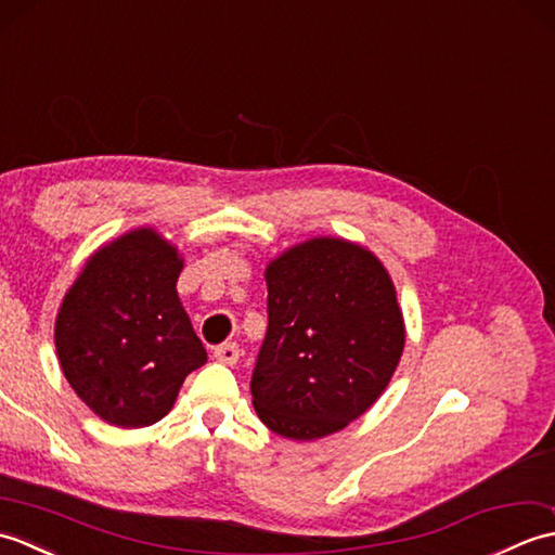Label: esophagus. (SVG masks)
Returning <instances> with one entry per match:
<instances>
[{"instance_id":"obj_1","label":"esophagus","mask_w":555,"mask_h":555,"mask_svg":"<svg viewBox=\"0 0 555 555\" xmlns=\"http://www.w3.org/2000/svg\"><path fill=\"white\" fill-rule=\"evenodd\" d=\"M215 358L223 364H235L241 358V346L238 344H221L215 348Z\"/></svg>"}]
</instances>
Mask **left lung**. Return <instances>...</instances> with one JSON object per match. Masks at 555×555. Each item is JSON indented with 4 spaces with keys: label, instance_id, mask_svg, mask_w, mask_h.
I'll list each match as a JSON object with an SVG mask.
<instances>
[{
    "label": "left lung",
    "instance_id": "obj_1",
    "mask_svg": "<svg viewBox=\"0 0 555 555\" xmlns=\"http://www.w3.org/2000/svg\"><path fill=\"white\" fill-rule=\"evenodd\" d=\"M264 279L257 417L296 441L340 431L384 393L405 346L391 276L356 243L312 238L274 259Z\"/></svg>",
    "mask_w": 555,
    "mask_h": 555
}]
</instances>
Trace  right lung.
<instances>
[{
    "instance_id": "obj_1",
    "label": "right lung",
    "mask_w": 555,
    "mask_h": 555,
    "mask_svg": "<svg viewBox=\"0 0 555 555\" xmlns=\"http://www.w3.org/2000/svg\"><path fill=\"white\" fill-rule=\"evenodd\" d=\"M176 247L152 229L104 245L56 317L54 340L78 398L114 427H150L171 410L207 350L176 293Z\"/></svg>"
}]
</instances>
